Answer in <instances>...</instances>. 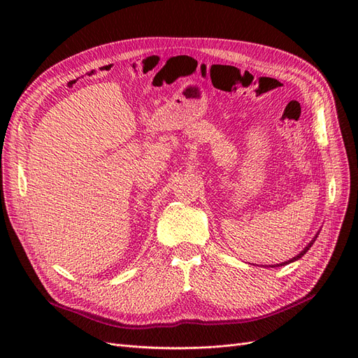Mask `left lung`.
<instances>
[{
  "mask_svg": "<svg viewBox=\"0 0 358 358\" xmlns=\"http://www.w3.org/2000/svg\"><path fill=\"white\" fill-rule=\"evenodd\" d=\"M317 237H318V234L315 236V237H313V239L308 243V246L305 248V249H303V251L299 254V255H296L294 258H291V259H288V262H285V263H282V264H276V266H285V264H289V263H292V262H296V259H299V258H301L303 255H305L308 251H309V248L313 245V242H315V239H317ZM272 267H275V266H272Z\"/></svg>",
  "mask_w": 358,
  "mask_h": 358,
  "instance_id": "8db88e82",
  "label": "left lung"
}]
</instances>
